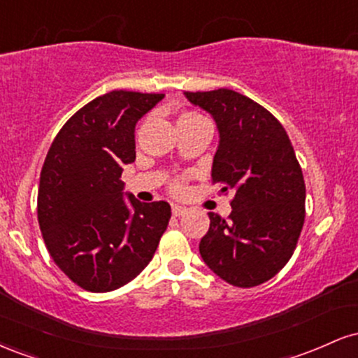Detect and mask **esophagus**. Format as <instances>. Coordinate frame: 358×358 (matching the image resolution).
Returning a JSON list of instances; mask_svg holds the SVG:
<instances>
[{
	"label": "esophagus",
	"mask_w": 358,
	"mask_h": 358,
	"mask_svg": "<svg viewBox=\"0 0 358 358\" xmlns=\"http://www.w3.org/2000/svg\"><path fill=\"white\" fill-rule=\"evenodd\" d=\"M171 212H173V215L175 217H182V215H185V213H187L188 210L185 207H182V205H173V207H171Z\"/></svg>",
	"instance_id": "1"
}]
</instances>
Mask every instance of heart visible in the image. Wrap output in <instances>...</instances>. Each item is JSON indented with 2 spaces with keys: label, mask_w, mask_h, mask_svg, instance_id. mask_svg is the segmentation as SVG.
Here are the masks:
<instances>
[{
  "label": "heart",
  "mask_w": 358,
  "mask_h": 358,
  "mask_svg": "<svg viewBox=\"0 0 358 358\" xmlns=\"http://www.w3.org/2000/svg\"><path fill=\"white\" fill-rule=\"evenodd\" d=\"M199 119H203L200 114H195V113H185L182 116L178 117V122H190V121H199Z\"/></svg>",
  "instance_id": "obj_1"
}]
</instances>
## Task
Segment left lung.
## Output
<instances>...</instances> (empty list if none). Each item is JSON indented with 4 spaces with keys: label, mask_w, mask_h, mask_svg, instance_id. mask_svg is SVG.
<instances>
[{
    "label": "left lung",
    "mask_w": 358,
    "mask_h": 358,
    "mask_svg": "<svg viewBox=\"0 0 358 358\" xmlns=\"http://www.w3.org/2000/svg\"><path fill=\"white\" fill-rule=\"evenodd\" d=\"M213 117L219 146L212 182L232 190L229 219L210 212L200 256L220 279L239 287L269 281L293 256L306 188L285 127L268 109L231 89L185 92Z\"/></svg>",
    "instance_id": "left-lung-1"
}]
</instances>
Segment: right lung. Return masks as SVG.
<instances>
[{
  "label": "right lung",
  "instance_id": "add662e5",
  "mask_svg": "<svg viewBox=\"0 0 358 358\" xmlns=\"http://www.w3.org/2000/svg\"><path fill=\"white\" fill-rule=\"evenodd\" d=\"M163 97L131 90L96 97L65 122L45 158L38 187L45 245L92 293L136 278L168 227L170 205L139 202L121 180L124 165L136 159V122Z\"/></svg>",
  "mask_w": 358,
  "mask_h": 358
}]
</instances>
